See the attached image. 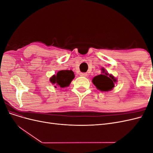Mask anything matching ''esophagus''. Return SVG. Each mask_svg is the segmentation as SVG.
I'll list each match as a JSON object with an SVG mask.
<instances>
[{"label": "esophagus", "mask_w": 153, "mask_h": 153, "mask_svg": "<svg viewBox=\"0 0 153 153\" xmlns=\"http://www.w3.org/2000/svg\"><path fill=\"white\" fill-rule=\"evenodd\" d=\"M80 75L82 76H87V74L86 73H80Z\"/></svg>", "instance_id": "1"}]
</instances>
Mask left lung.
Segmentation results:
<instances>
[{
    "mask_svg": "<svg viewBox=\"0 0 153 153\" xmlns=\"http://www.w3.org/2000/svg\"><path fill=\"white\" fill-rule=\"evenodd\" d=\"M107 75H108V73L104 75L101 74L92 79V83L96 85L97 89L101 91H108L113 89L116 79L110 75L108 77Z\"/></svg>",
    "mask_w": 153,
    "mask_h": 153,
    "instance_id": "1",
    "label": "left lung"
}]
</instances>
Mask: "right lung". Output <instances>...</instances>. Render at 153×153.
<instances>
[{
  "label": "right lung",
  "mask_w": 153,
  "mask_h": 153,
  "mask_svg": "<svg viewBox=\"0 0 153 153\" xmlns=\"http://www.w3.org/2000/svg\"><path fill=\"white\" fill-rule=\"evenodd\" d=\"M74 77V73L71 70H61L58 71L57 75L51 77L50 80L55 85L64 88L69 86Z\"/></svg>",
  "instance_id": "right-lung-1"
}]
</instances>
